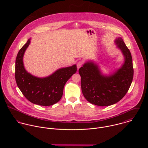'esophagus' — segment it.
Returning <instances> with one entry per match:
<instances>
[{"instance_id":"obj_1","label":"esophagus","mask_w":148,"mask_h":148,"mask_svg":"<svg viewBox=\"0 0 148 148\" xmlns=\"http://www.w3.org/2000/svg\"><path fill=\"white\" fill-rule=\"evenodd\" d=\"M83 65V62H78L77 63V69H79Z\"/></svg>"}]
</instances>
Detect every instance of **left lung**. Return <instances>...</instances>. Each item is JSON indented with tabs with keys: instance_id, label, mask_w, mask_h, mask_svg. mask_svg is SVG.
Masks as SVG:
<instances>
[{
	"instance_id": "1",
	"label": "left lung",
	"mask_w": 148,
	"mask_h": 148,
	"mask_svg": "<svg viewBox=\"0 0 148 148\" xmlns=\"http://www.w3.org/2000/svg\"><path fill=\"white\" fill-rule=\"evenodd\" d=\"M114 44L121 51L124 62L114 72L104 75L93 60L85 62L79 70L83 94L92 104L104 106L116 104L124 97L132 84L133 68L130 52L121 37L116 38Z\"/></svg>"
}]
</instances>
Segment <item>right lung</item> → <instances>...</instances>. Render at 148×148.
Listing matches in <instances>:
<instances>
[{"label": "right lung", "mask_w": 148, "mask_h": 148, "mask_svg": "<svg viewBox=\"0 0 148 148\" xmlns=\"http://www.w3.org/2000/svg\"><path fill=\"white\" fill-rule=\"evenodd\" d=\"M30 42L31 39L22 47L16 56V84L23 95L32 103L42 106L53 105L61 99L64 85L76 72V65L58 69L47 77L35 76L26 71L23 63V56Z\"/></svg>", "instance_id": "right-lung-1"}]
</instances>
